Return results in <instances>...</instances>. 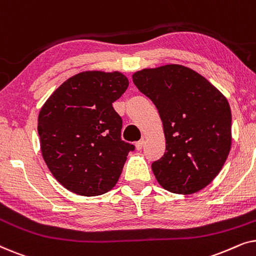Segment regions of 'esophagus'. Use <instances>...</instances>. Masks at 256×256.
<instances>
[{
  "instance_id": "esophagus-1",
  "label": "esophagus",
  "mask_w": 256,
  "mask_h": 256,
  "mask_svg": "<svg viewBox=\"0 0 256 256\" xmlns=\"http://www.w3.org/2000/svg\"><path fill=\"white\" fill-rule=\"evenodd\" d=\"M143 144H144V140H140L138 142H136V144H135V146H136V149L138 150H141L142 149V146H143Z\"/></svg>"
}]
</instances>
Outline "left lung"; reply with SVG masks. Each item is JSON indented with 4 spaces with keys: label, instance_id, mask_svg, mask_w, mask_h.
Listing matches in <instances>:
<instances>
[{
    "label": "left lung",
    "instance_id": "1",
    "mask_svg": "<svg viewBox=\"0 0 256 256\" xmlns=\"http://www.w3.org/2000/svg\"><path fill=\"white\" fill-rule=\"evenodd\" d=\"M132 82L158 110L166 152L152 164L157 182L180 194L200 191L220 172L232 144L228 101L208 79L183 65L144 68Z\"/></svg>",
    "mask_w": 256,
    "mask_h": 256
}]
</instances>
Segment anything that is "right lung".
<instances>
[{"label":"right lung","mask_w":256,"mask_h":256,"mask_svg":"<svg viewBox=\"0 0 256 256\" xmlns=\"http://www.w3.org/2000/svg\"><path fill=\"white\" fill-rule=\"evenodd\" d=\"M129 82L120 72L86 71L62 84L38 115L40 150L48 170L73 194L92 197L118 183L128 152L113 102Z\"/></svg>","instance_id":"add662e5"}]
</instances>
